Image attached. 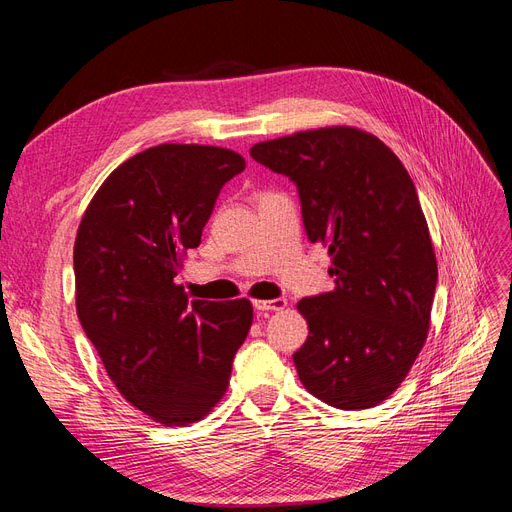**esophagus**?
<instances>
[{
    "mask_svg": "<svg viewBox=\"0 0 512 512\" xmlns=\"http://www.w3.org/2000/svg\"><path fill=\"white\" fill-rule=\"evenodd\" d=\"M286 307V299H271V301H254V309L258 312H280Z\"/></svg>",
    "mask_w": 512,
    "mask_h": 512,
    "instance_id": "34e87169",
    "label": "esophagus"
}]
</instances>
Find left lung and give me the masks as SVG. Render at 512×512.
Returning <instances> with one entry per match:
<instances>
[{"mask_svg": "<svg viewBox=\"0 0 512 512\" xmlns=\"http://www.w3.org/2000/svg\"><path fill=\"white\" fill-rule=\"evenodd\" d=\"M250 156L297 183L305 232L329 250L335 288L301 299L307 342L292 354L305 389L339 410L397 391L421 352L438 262L404 164L350 126L258 143Z\"/></svg>", "mask_w": 512, "mask_h": 512, "instance_id": "obj_1", "label": "left lung"}]
</instances>
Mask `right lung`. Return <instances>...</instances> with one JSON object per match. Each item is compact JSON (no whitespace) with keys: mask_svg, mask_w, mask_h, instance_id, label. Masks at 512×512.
Listing matches in <instances>:
<instances>
[{"mask_svg":"<svg viewBox=\"0 0 512 512\" xmlns=\"http://www.w3.org/2000/svg\"><path fill=\"white\" fill-rule=\"evenodd\" d=\"M237 151L158 145L117 166L91 198L74 241L76 314L108 378L166 427L207 416L228 389L232 359L252 327L247 299L188 303L175 277Z\"/></svg>","mask_w":512,"mask_h":512,"instance_id":"right-lung-1","label":"right lung"}]
</instances>
